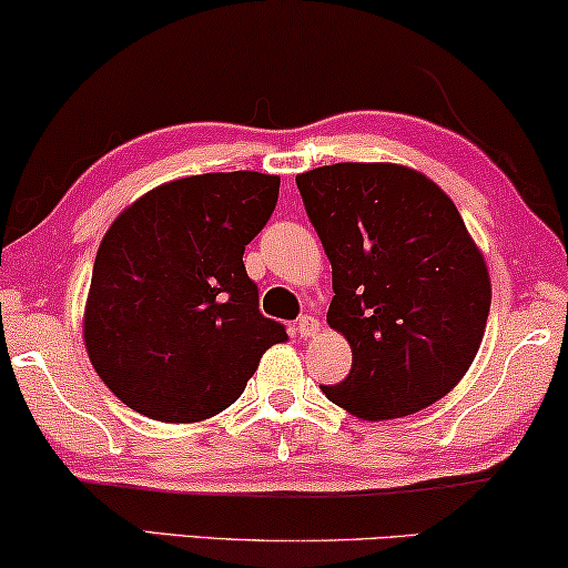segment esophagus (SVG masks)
<instances>
[{"instance_id": "1", "label": "esophagus", "mask_w": 568, "mask_h": 568, "mask_svg": "<svg viewBox=\"0 0 568 568\" xmlns=\"http://www.w3.org/2000/svg\"><path fill=\"white\" fill-rule=\"evenodd\" d=\"M321 331V321L315 318V315H305V318H300V323H297V334L302 336V338H311V336H315Z\"/></svg>"}]
</instances>
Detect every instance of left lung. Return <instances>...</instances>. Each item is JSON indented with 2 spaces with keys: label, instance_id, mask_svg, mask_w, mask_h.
<instances>
[{
  "label": "left lung",
  "instance_id": "8db88e82",
  "mask_svg": "<svg viewBox=\"0 0 568 568\" xmlns=\"http://www.w3.org/2000/svg\"><path fill=\"white\" fill-rule=\"evenodd\" d=\"M331 261L328 326L352 371L321 386L363 419H394L444 399L480 349L490 276L452 197L399 164H334L297 174Z\"/></svg>",
  "mask_w": 568,
  "mask_h": 568
}]
</instances>
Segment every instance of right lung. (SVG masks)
Returning <instances> with one entry per match:
<instances>
[{"label":"right lung","mask_w":568,"mask_h":568,"mask_svg":"<svg viewBox=\"0 0 568 568\" xmlns=\"http://www.w3.org/2000/svg\"><path fill=\"white\" fill-rule=\"evenodd\" d=\"M276 201L274 174H195L114 219L95 253L83 338L116 399L161 423H197L240 399L263 352L286 338L242 263Z\"/></svg>","instance_id":"add662e5"}]
</instances>
